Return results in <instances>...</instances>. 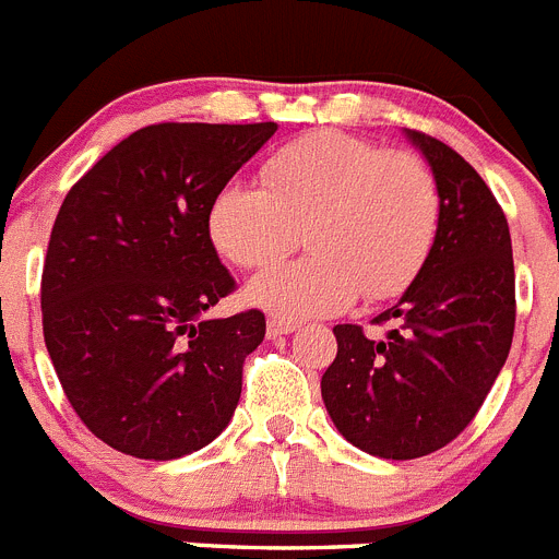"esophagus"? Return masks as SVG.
<instances>
[{
    "mask_svg": "<svg viewBox=\"0 0 559 559\" xmlns=\"http://www.w3.org/2000/svg\"><path fill=\"white\" fill-rule=\"evenodd\" d=\"M300 325L295 323V320H284V317H270L267 320V334L273 336H284V334H292V331H298Z\"/></svg>",
    "mask_w": 559,
    "mask_h": 559,
    "instance_id": "obj_1",
    "label": "esophagus"
}]
</instances>
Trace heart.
I'll list each match as a JSON object with an SVG mask.
<instances>
[{
  "mask_svg": "<svg viewBox=\"0 0 559 559\" xmlns=\"http://www.w3.org/2000/svg\"><path fill=\"white\" fill-rule=\"evenodd\" d=\"M440 225V186L424 158L320 130L270 155L261 186L230 180L205 228L223 259L270 267L300 239L311 253L250 281V304L286 320L336 314L356 298H395L420 275Z\"/></svg>",
  "mask_w": 559,
  "mask_h": 559,
  "instance_id": "1",
  "label": "heart"
}]
</instances>
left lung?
Returning a JSON list of instances; mask_svg holds the SVG:
<instances>
[{
    "instance_id": "8db88e82",
    "label": "left lung",
    "mask_w": 559,
    "mask_h": 559,
    "mask_svg": "<svg viewBox=\"0 0 559 559\" xmlns=\"http://www.w3.org/2000/svg\"><path fill=\"white\" fill-rule=\"evenodd\" d=\"M406 139L440 186V225L424 270L376 323L334 325L336 359L323 373L325 409L340 435L381 460H415L449 445L476 417L515 331L510 225L485 180L449 144Z\"/></svg>"
}]
</instances>
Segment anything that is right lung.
I'll list each match as a JSON object with an SVG mask.
<instances>
[{"mask_svg": "<svg viewBox=\"0 0 559 559\" xmlns=\"http://www.w3.org/2000/svg\"><path fill=\"white\" fill-rule=\"evenodd\" d=\"M275 130L150 124L60 205L41 275L44 342L72 409L110 449L178 460L230 424L267 323L259 309L205 320L236 289L205 214Z\"/></svg>", "mask_w": 559, "mask_h": 559, "instance_id": "1", "label": "right lung"}]
</instances>
